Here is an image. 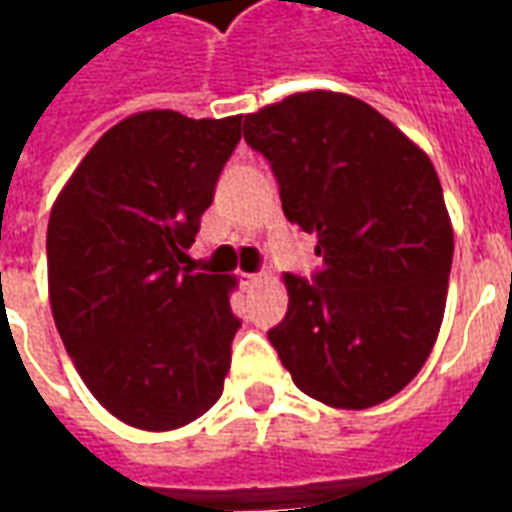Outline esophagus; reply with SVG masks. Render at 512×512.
<instances>
[{"instance_id": "obj_1", "label": "esophagus", "mask_w": 512, "mask_h": 512, "mask_svg": "<svg viewBox=\"0 0 512 512\" xmlns=\"http://www.w3.org/2000/svg\"><path fill=\"white\" fill-rule=\"evenodd\" d=\"M257 279H260V274H241V285H244V288H252Z\"/></svg>"}]
</instances>
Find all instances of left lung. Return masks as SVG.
Masks as SVG:
<instances>
[{"label": "left lung", "mask_w": 512, "mask_h": 512, "mask_svg": "<svg viewBox=\"0 0 512 512\" xmlns=\"http://www.w3.org/2000/svg\"><path fill=\"white\" fill-rule=\"evenodd\" d=\"M288 222L323 266L285 274L288 312L268 340L304 395L370 408L397 395L436 343L452 227L430 158L343 93H299L244 117Z\"/></svg>", "instance_id": "1"}]
</instances>
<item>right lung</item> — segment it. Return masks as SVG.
I'll return each mask as SVG.
<instances>
[{
    "mask_svg": "<svg viewBox=\"0 0 512 512\" xmlns=\"http://www.w3.org/2000/svg\"><path fill=\"white\" fill-rule=\"evenodd\" d=\"M241 139V115L126 117L84 156L46 233L49 299L95 400L142 430H175L222 397L241 321L233 277L180 266Z\"/></svg>",
    "mask_w": 512,
    "mask_h": 512,
    "instance_id": "1",
    "label": "right lung"
}]
</instances>
